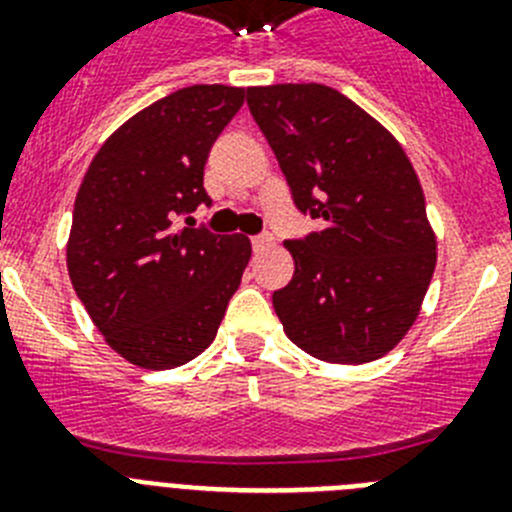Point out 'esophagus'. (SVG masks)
I'll list each match as a JSON object with an SVG mask.
<instances>
[{
    "label": "esophagus",
    "mask_w": 512,
    "mask_h": 512,
    "mask_svg": "<svg viewBox=\"0 0 512 512\" xmlns=\"http://www.w3.org/2000/svg\"><path fill=\"white\" fill-rule=\"evenodd\" d=\"M251 246H253V251L261 253V251H266V248L274 246V238H271V235H256V238H251Z\"/></svg>",
    "instance_id": "obj_1"
}]
</instances>
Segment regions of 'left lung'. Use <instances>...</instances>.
Listing matches in <instances>:
<instances>
[{
	"instance_id": "1",
	"label": "left lung",
	"mask_w": 512,
	"mask_h": 512,
	"mask_svg": "<svg viewBox=\"0 0 512 512\" xmlns=\"http://www.w3.org/2000/svg\"><path fill=\"white\" fill-rule=\"evenodd\" d=\"M302 212L323 220L287 241L295 277L274 292L289 341L328 364L382 359L418 320L436 269V233L400 140L325 84L248 87Z\"/></svg>"
}]
</instances>
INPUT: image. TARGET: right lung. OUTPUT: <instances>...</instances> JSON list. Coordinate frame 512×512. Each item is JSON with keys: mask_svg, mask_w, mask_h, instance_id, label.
Instances as JSON below:
<instances>
[{"mask_svg": "<svg viewBox=\"0 0 512 512\" xmlns=\"http://www.w3.org/2000/svg\"><path fill=\"white\" fill-rule=\"evenodd\" d=\"M243 99V87L194 84L148 104L104 140L76 194L71 284L107 346L140 369L200 356L251 259L243 235L176 228L210 202L207 153Z\"/></svg>", "mask_w": 512, "mask_h": 512, "instance_id": "add662e5", "label": "right lung"}]
</instances>
